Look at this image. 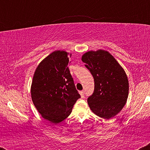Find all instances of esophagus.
<instances>
[{"label":"esophagus","instance_id":"34e87169","mask_svg":"<svg viewBox=\"0 0 150 150\" xmlns=\"http://www.w3.org/2000/svg\"><path fill=\"white\" fill-rule=\"evenodd\" d=\"M80 94L81 97L82 98L85 97V92H84V91H81V92H80Z\"/></svg>","mask_w":150,"mask_h":150}]
</instances>
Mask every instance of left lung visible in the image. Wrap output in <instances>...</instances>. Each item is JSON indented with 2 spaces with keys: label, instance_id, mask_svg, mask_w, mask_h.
Returning <instances> with one entry per match:
<instances>
[{
  "label": "left lung",
  "instance_id": "left-lung-1",
  "mask_svg": "<svg viewBox=\"0 0 150 150\" xmlns=\"http://www.w3.org/2000/svg\"><path fill=\"white\" fill-rule=\"evenodd\" d=\"M82 62L94 77V91L87 102L92 111L104 119L118 114L128 97V77L114 57L104 50L89 51Z\"/></svg>",
  "mask_w": 150,
  "mask_h": 150
}]
</instances>
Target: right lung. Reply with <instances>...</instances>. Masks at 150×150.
I'll return each mask as SVG.
<instances>
[{"instance_id": "add662e5", "label": "right lung", "mask_w": 150, "mask_h": 150, "mask_svg": "<svg viewBox=\"0 0 150 150\" xmlns=\"http://www.w3.org/2000/svg\"><path fill=\"white\" fill-rule=\"evenodd\" d=\"M69 58L65 51L49 54L36 68L31 85L36 108L44 119L55 124L69 116L80 98L68 67Z\"/></svg>"}]
</instances>
